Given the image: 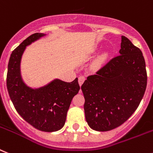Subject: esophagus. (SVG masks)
I'll use <instances>...</instances> for the list:
<instances>
[{
	"label": "esophagus",
	"mask_w": 153,
	"mask_h": 153,
	"mask_svg": "<svg viewBox=\"0 0 153 153\" xmlns=\"http://www.w3.org/2000/svg\"><path fill=\"white\" fill-rule=\"evenodd\" d=\"M85 80V78L84 76H79V84L80 86L83 84V82H84Z\"/></svg>",
	"instance_id": "34e87169"
}]
</instances>
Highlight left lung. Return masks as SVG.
Here are the masks:
<instances>
[{
    "label": "left lung",
    "instance_id": "obj_1",
    "mask_svg": "<svg viewBox=\"0 0 153 153\" xmlns=\"http://www.w3.org/2000/svg\"><path fill=\"white\" fill-rule=\"evenodd\" d=\"M120 55L87 77L81 88L88 126L107 131L124 124L138 108L146 92V61L139 48L121 36Z\"/></svg>",
    "mask_w": 153,
    "mask_h": 153
}]
</instances>
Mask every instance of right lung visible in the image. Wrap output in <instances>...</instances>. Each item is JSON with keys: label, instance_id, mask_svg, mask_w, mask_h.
I'll use <instances>...</instances> for the list:
<instances>
[{"label": "right lung", "instance_id": "add662e5", "mask_svg": "<svg viewBox=\"0 0 153 153\" xmlns=\"http://www.w3.org/2000/svg\"><path fill=\"white\" fill-rule=\"evenodd\" d=\"M43 36L34 33L12 51L7 66V88L15 110L26 122L39 131L53 132L64 127L71 102L80 86L77 78L71 82L55 79L36 89L23 82L20 74L22 55L26 46Z\"/></svg>", "mask_w": 153, "mask_h": 153}]
</instances>
